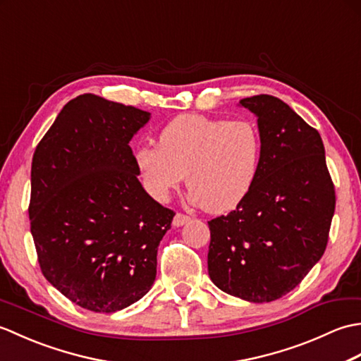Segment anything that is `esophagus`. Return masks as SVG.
Returning <instances> with one entry per match:
<instances>
[{"mask_svg": "<svg viewBox=\"0 0 361 361\" xmlns=\"http://www.w3.org/2000/svg\"><path fill=\"white\" fill-rule=\"evenodd\" d=\"M189 220H190V217H189V216H185V214L178 212V214H175L172 225H173L175 228H180V226H183V225H186Z\"/></svg>", "mask_w": 361, "mask_h": 361, "instance_id": "esophagus-1", "label": "esophagus"}]
</instances>
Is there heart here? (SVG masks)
<instances>
[{"mask_svg":"<svg viewBox=\"0 0 361 361\" xmlns=\"http://www.w3.org/2000/svg\"><path fill=\"white\" fill-rule=\"evenodd\" d=\"M135 161L155 200H167L186 175L189 200L220 214L240 204L255 186L262 136L251 121L181 114L159 133L158 147H140Z\"/></svg>","mask_w":361,"mask_h":361,"instance_id":"1","label":"heart"}]
</instances>
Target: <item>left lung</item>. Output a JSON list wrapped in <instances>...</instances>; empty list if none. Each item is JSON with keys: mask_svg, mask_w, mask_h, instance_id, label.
Masks as SVG:
<instances>
[{"mask_svg": "<svg viewBox=\"0 0 361 361\" xmlns=\"http://www.w3.org/2000/svg\"><path fill=\"white\" fill-rule=\"evenodd\" d=\"M239 106L257 118L262 161L245 200L208 221V273L228 295L270 302L324 255L335 189L323 140L293 109L268 94L245 97Z\"/></svg>", "mask_w": 361, "mask_h": 361, "instance_id": "1", "label": "left lung"}]
</instances>
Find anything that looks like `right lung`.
Wrapping results in <instances>:
<instances>
[{
    "mask_svg": "<svg viewBox=\"0 0 361 361\" xmlns=\"http://www.w3.org/2000/svg\"><path fill=\"white\" fill-rule=\"evenodd\" d=\"M152 114L82 94L37 145L30 233L44 278L70 301L113 313L147 293L173 211L145 192L128 142Z\"/></svg>",
    "mask_w": 361,
    "mask_h": 361,
    "instance_id": "obj_1",
    "label": "right lung"
}]
</instances>
